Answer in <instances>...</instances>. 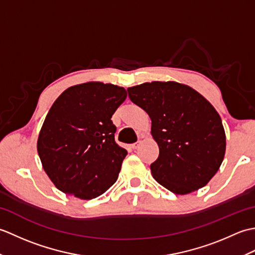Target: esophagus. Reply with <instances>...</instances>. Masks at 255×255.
Returning <instances> with one entry per match:
<instances>
[{"mask_svg":"<svg viewBox=\"0 0 255 255\" xmlns=\"http://www.w3.org/2000/svg\"><path fill=\"white\" fill-rule=\"evenodd\" d=\"M139 145H140V142H139V141H138V142H134V143H132V144H131V149L136 150V149H138V148H139Z\"/></svg>","mask_w":255,"mask_h":255,"instance_id":"esophagus-1","label":"esophagus"}]
</instances>
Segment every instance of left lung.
<instances>
[{"instance_id": "1", "label": "left lung", "mask_w": 255, "mask_h": 255, "mask_svg": "<svg viewBox=\"0 0 255 255\" xmlns=\"http://www.w3.org/2000/svg\"><path fill=\"white\" fill-rule=\"evenodd\" d=\"M128 96L152 122L160 153L150 165L154 180L174 194L205 186L223 163L226 134L217 111L198 92L177 82L132 86Z\"/></svg>"}]
</instances>
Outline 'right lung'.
Returning a JSON list of instances; mask_svg holds the SVG:
<instances>
[{
  "label": "right lung",
  "mask_w": 255,
  "mask_h": 255,
  "mask_svg": "<svg viewBox=\"0 0 255 255\" xmlns=\"http://www.w3.org/2000/svg\"><path fill=\"white\" fill-rule=\"evenodd\" d=\"M126 97L124 88L89 82L67 89L53 103L37 150L47 175L61 192L92 199L117 181L127 151L115 141L112 116Z\"/></svg>",
  "instance_id": "add662e5"
}]
</instances>
